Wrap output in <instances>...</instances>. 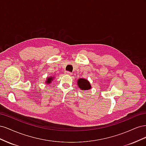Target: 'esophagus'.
Here are the masks:
<instances>
[{
	"label": "esophagus",
	"mask_w": 146,
	"mask_h": 146,
	"mask_svg": "<svg viewBox=\"0 0 146 146\" xmlns=\"http://www.w3.org/2000/svg\"><path fill=\"white\" fill-rule=\"evenodd\" d=\"M64 74H67V75H69V76H71V75H72V73L70 72H69V71H65Z\"/></svg>",
	"instance_id": "34e87169"
}]
</instances>
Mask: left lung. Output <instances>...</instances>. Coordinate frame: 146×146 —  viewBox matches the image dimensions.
<instances>
[{"label":"left lung","mask_w":146,"mask_h":146,"mask_svg":"<svg viewBox=\"0 0 146 146\" xmlns=\"http://www.w3.org/2000/svg\"><path fill=\"white\" fill-rule=\"evenodd\" d=\"M77 84L79 88L82 90H88L91 88L90 82L84 78L78 79Z\"/></svg>","instance_id":"obj_1"}]
</instances>
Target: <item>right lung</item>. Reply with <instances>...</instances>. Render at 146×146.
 <instances>
[{
	"label": "right lung",
	"instance_id": "right-lung-1",
	"mask_svg": "<svg viewBox=\"0 0 146 146\" xmlns=\"http://www.w3.org/2000/svg\"><path fill=\"white\" fill-rule=\"evenodd\" d=\"M52 80V77H49L47 79V81L46 82H47V83H51Z\"/></svg>",
	"mask_w": 146,
	"mask_h": 146
}]
</instances>
